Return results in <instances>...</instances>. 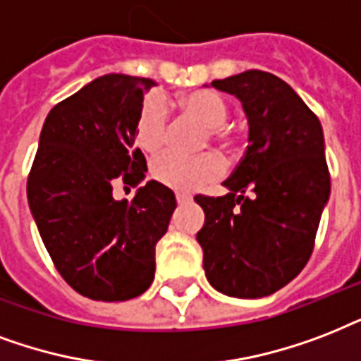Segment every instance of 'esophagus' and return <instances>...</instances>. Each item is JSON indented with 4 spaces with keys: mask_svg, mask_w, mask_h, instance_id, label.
Returning a JSON list of instances; mask_svg holds the SVG:
<instances>
[{
    "mask_svg": "<svg viewBox=\"0 0 361 361\" xmlns=\"http://www.w3.org/2000/svg\"><path fill=\"white\" fill-rule=\"evenodd\" d=\"M175 197H177L178 205H184V203H190V201H192V195L183 194V192H177V195H175Z\"/></svg>",
    "mask_w": 361,
    "mask_h": 361,
    "instance_id": "esophagus-1",
    "label": "esophagus"
}]
</instances>
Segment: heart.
<instances>
[{"instance_id":"b5f03b06","label":"heart","mask_w":361,"mask_h":361,"mask_svg":"<svg viewBox=\"0 0 361 361\" xmlns=\"http://www.w3.org/2000/svg\"><path fill=\"white\" fill-rule=\"evenodd\" d=\"M184 113L195 118L209 130L211 141L220 147L233 145V137L224 130L230 118L228 103L214 92H192L178 102ZM135 145L147 154H156L167 141V118L158 99H147L137 114ZM224 173V161L214 152H203L197 156H180L166 152L150 164V175L154 180L178 190V192H195Z\"/></svg>"}]
</instances>
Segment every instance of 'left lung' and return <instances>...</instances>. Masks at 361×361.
I'll return each instance as SVG.
<instances>
[{"instance_id":"1","label":"left lung","mask_w":361,"mask_h":361,"mask_svg":"<svg viewBox=\"0 0 361 361\" xmlns=\"http://www.w3.org/2000/svg\"><path fill=\"white\" fill-rule=\"evenodd\" d=\"M243 103L247 152L220 197L197 194L205 212L197 231L212 288L231 298L275 294L300 275L314 248L329 197L320 120L282 79L248 69L212 80Z\"/></svg>"}]
</instances>
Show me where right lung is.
I'll use <instances>...</instances> for the list:
<instances>
[{
	"instance_id": "obj_1",
	"label": "right lung",
	"mask_w": 361,
	"mask_h": 361,
	"mask_svg": "<svg viewBox=\"0 0 361 361\" xmlns=\"http://www.w3.org/2000/svg\"><path fill=\"white\" fill-rule=\"evenodd\" d=\"M154 80L103 75L52 107L27 175V203L63 281L85 298L126 301L154 281L156 243L177 207L149 180L116 201V180L137 186L147 160L135 142L137 114Z\"/></svg>"
}]
</instances>
